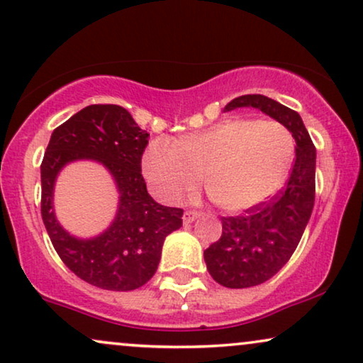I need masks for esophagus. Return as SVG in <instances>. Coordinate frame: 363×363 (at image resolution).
Here are the masks:
<instances>
[{
  "mask_svg": "<svg viewBox=\"0 0 363 363\" xmlns=\"http://www.w3.org/2000/svg\"><path fill=\"white\" fill-rule=\"evenodd\" d=\"M196 218H199V211L195 210H186L185 213H183V223H191L195 222Z\"/></svg>",
  "mask_w": 363,
  "mask_h": 363,
  "instance_id": "esophagus-1",
  "label": "esophagus"
}]
</instances>
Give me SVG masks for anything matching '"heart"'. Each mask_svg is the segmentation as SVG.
Listing matches in <instances>:
<instances>
[{
	"label": "heart",
	"mask_w": 363,
	"mask_h": 363,
	"mask_svg": "<svg viewBox=\"0 0 363 363\" xmlns=\"http://www.w3.org/2000/svg\"><path fill=\"white\" fill-rule=\"evenodd\" d=\"M295 155L290 130L277 120L228 118L178 140L157 138L143 155L155 195L173 203L203 182L222 208L242 211L274 195Z\"/></svg>",
	"instance_id": "obj_1"
}]
</instances>
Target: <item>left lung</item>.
<instances>
[{
    "mask_svg": "<svg viewBox=\"0 0 363 363\" xmlns=\"http://www.w3.org/2000/svg\"><path fill=\"white\" fill-rule=\"evenodd\" d=\"M253 106L290 130L295 138V160L285 186L270 200L222 216V237L203 252L215 281L227 289H248L270 280L294 255L315 203L317 150L295 110L263 95H243L225 106Z\"/></svg>",
    "mask_w": 363,
    "mask_h": 363,
    "instance_id": "left-lung-1",
    "label": "left lung"
}]
</instances>
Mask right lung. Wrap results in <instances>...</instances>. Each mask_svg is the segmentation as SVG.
Returning a JSON list of instances; mask_svg holds the SVG:
<instances>
[{
	"instance_id": "1",
	"label": "right lung",
	"mask_w": 363,
	"mask_h": 363,
	"mask_svg": "<svg viewBox=\"0 0 363 363\" xmlns=\"http://www.w3.org/2000/svg\"><path fill=\"white\" fill-rule=\"evenodd\" d=\"M148 133L118 105H89L55 128L41 162V218L56 253L74 275L103 290L140 289L157 272L167 235L182 227V208L163 206L147 191L141 157ZM101 161L116 178L121 208L105 234L78 240L52 211L55 175L73 159Z\"/></svg>"
}]
</instances>
